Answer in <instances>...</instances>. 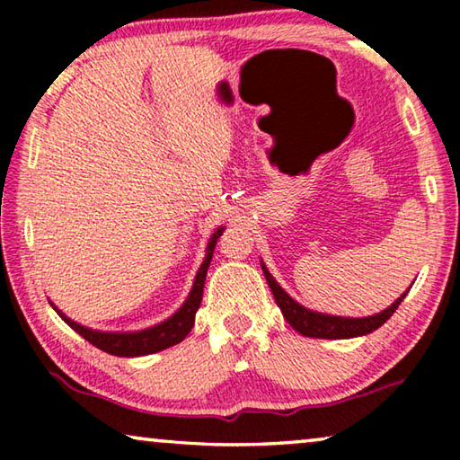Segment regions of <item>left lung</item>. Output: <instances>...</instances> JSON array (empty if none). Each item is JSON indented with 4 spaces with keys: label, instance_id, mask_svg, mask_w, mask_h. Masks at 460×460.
Masks as SVG:
<instances>
[{
    "label": "left lung",
    "instance_id": "obj_1",
    "mask_svg": "<svg viewBox=\"0 0 460 460\" xmlns=\"http://www.w3.org/2000/svg\"><path fill=\"white\" fill-rule=\"evenodd\" d=\"M263 276L268 279V286L271 288V294H274L276 305L282 310L284 318L292 329L298 331L305 337H314V339H353V337H363V334H369L377 331L381 324H384L389 316L395 313V308L402 305V300L406 298L408 290L403 292L398 300L394 302L392 306H387L381 313L373 316H363V318H351V316H334V314H324L316 313V310H310L296 302L290 294H288L282 286L276 282V278L270 274L266 263L261 261Z\"/></svg>",
    "mask_w": 460,
    "mask_h": 460
}]
</instances>
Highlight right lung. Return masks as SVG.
I'll use <instances>...</instances> for the list:
<instances>
[{
    "label": "right lung",
    "instance_id": "add662e5",
    "mask_svg": "<svg viewBox=\"0 0 460 460\" xmlns=\"http://www.w3.org/2000/svg\"><path fill=\"white\" fill-rule=\"evenodd\" d=\"M223 231H225V227H219L213 233L211 239H208L205 260H202L197 276H194L190 294L186 296L182 306L178 308L172 316H168L166 321H162L158 324L147 326V329H142V331H126V332L123 331H97V329H89V326H83L79 323L71 321V318L62 313V310L57 308L54 302H50V305L54 310H57L62 321L71 326L73 331L79 332L84 341H89L91 345L101 349V351L111 353L115 357H142V355L164 351V349L178 345V342L184 341L186 334H189L192 329L194 314H197L200 300H202V288H205L207 270H208V266H211L217 239L223 235Z\"/></svg>",
    "mask_w": 460,
    "mask_h": 460
}]
</instances>
